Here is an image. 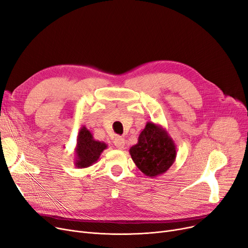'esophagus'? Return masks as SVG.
Masks as SVG:
<instances>
[{
    "mask_svg": "<svg viewBox=\"0 0 248 248\" xmlns=\"http://www.w3.org/2000/svg\"><path fill=\"white\" fill-rule=\"evenodd\" d=\"M113 144H114V146H115L116 148H118V149H124V144H125V141H124V139L123 137H116V138L114 139Z\"/></svg>",
    "mask_w": 248,
    "mask_h": 248,
    "instance_id": "esophagus-1",
    "label": "esophagus"
}]
</instances>
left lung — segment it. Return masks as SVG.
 I'll list each match as a JSON object with an SVG mask.
<instances>
[{
	"label": "left lung",
	"mask_w": 248,
	"mask_h": 248,
	"mask_svg": "<svg viewBox=\"0 0 248 248\" xmlns=\"http://www.w3.org/2000/svg\"><path fill=\"white\" fill-rule=\"evenodd\" d=\"M130 154L146 176L157 177L174 163L176 146L173 140L161 124L148 122L138 139V143L131 147Z\"/></svg>",
	"instance_id": "8db88e82"
}]
</instances>
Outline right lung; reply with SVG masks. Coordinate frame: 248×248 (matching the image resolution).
<instances>
[{
	"label": "right lung",
	"instance_id": "add662e5",
	"mask_svg": "<svg viewBox=\"0 0 248 248\" xmlns=\"http://www.w3.org/2000/svg\"><path fill=\"white\" fill-rule=\"evenodd\" d=\"M107 148L104 142L96 141L87 127L83 125L77 137L75 148V166L77 168H87L97 162L101 153Z\"/></svg>",
	"mask_w": 248,
	"mask_h": 248
}]
</instances>
